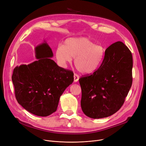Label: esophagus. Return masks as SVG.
I'll return each instance as SVG.
<instances>
[{"instance_id":"1","label":"esophagus","mask_w":146,"mask_h":146,"mask_svg":"<svg viewBox=\"0 0 146 146\" xmlns=\"http://www.w3.org/2000/svg\"><path fill=\"white\" fill-rule=\"evenodd\" d=\"M79 76L77 74L74 73V81L75 82H78L79 80Z\"/></svg>"}]
</instances>
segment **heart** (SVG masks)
I'll return each instance as SVG.
<instances>
[{
	"label": "heart",
	"instance_id": "obj_1",
	"mask_svg": "<svg viewBox=\"0 0 146 146\" xmlns=\"http://www.w3.org/2000/svg\"><path fill=\"white\" fill-rule=\"evenodd\" d=\"M106 53L103 45L96 44L87 37L69 38L63 46L56 50V58L59 65L65 67L74 57V64L84 74L93 73L100 67Z\"/></svg>",
	"mask_w": 146,
	"mask_h": 146
}]
</instances>
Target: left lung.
Segmentation results:
<instances>
[{"label": "left lung", "mask_w": 146, "mask_h": 146, "mask_svg": "<svg viewBox=\"0 0 146 146\" xmlns=\"http://www.w3.org/2000/svg\"><path fill=\"white\" fill-rule=\"evenodd\" d=\"M132 68V54L123 42L117 41L107 48L98 70L79 79L83 113L98 119L117 112L131 87Z\"/></svg>", "instance_id": "obj_1"}]
</instances>
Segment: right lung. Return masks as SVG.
Listing matches in <instances>:
<instances>
[{
    "label": "right lung",
    "instance_id": "1",
    "mask_svg": "<svg viewBox=\"0 0 146 146\" xmlns=\"http://www.w3.org/2000/svg\"><path fill=\"white\" fill-rule=\"evenodd\" d=\"M36 61L17 66L12 76L18 102L40 117L56 111L61 95L74 80L73 72L51 60L53 53L45 42L35 47Z\"/></svg>",
    "mask_w": 146,
    "mask_h": 146
}]
</instances>
